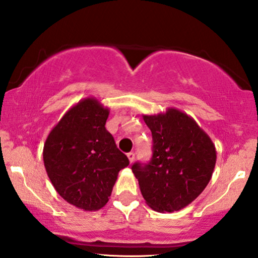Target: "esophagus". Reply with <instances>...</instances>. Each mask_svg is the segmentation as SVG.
<instances>
[{
  "label": "esophagus",
  "instance_id": "obj_1",
  "mask_svg": "<svg viewBox=\"0 0 258 258\" xmlns=\"http://www.w3.org/2000/svg\"><path fill=\"white\" fill-rule=\"evenodd\" d=\"M127 158H128V160H130V163H133V161H135V153L133 152H130V153H127Z\"/></svg>",
  "mask_w": 258,
  "mask_h": 258
}]
</instances>
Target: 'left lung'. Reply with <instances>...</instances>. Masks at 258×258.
<instances>
[{"instance_id":"left-lung-1","label":"left lung","mask_w":258,"mask_h":258,"mask_svg":"<svg viewBox=\"0 0 258 258\" xmlns=\"http://www.w3.org/2000/svg\"><path fill=\"white\" fill-rule=\"evenodd\" d=\"M152 132L150 163L132 165L146 204L158 212L179 211L210 181L217 159L212 143L194 118L179 109L143 115Z\"/></svg>"}]
</instances>
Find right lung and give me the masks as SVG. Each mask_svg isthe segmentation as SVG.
I'll return each instance as SVG.
<instances>
[{
    "instance_id": "obj_1",
    "label": "right lung",
    "mask_w": 258,
    "mask_h": 258,
    "mask_svg": "<svg viewBox=\"0 0 258 258\" xmlns=\"http://www.w3.org/2000/svg\"><path fill=\"white\" fill-rule=\"evenodd\" d=\"M109 108L85 98L64 113L43 146V163L55 190L67 203L97 211L111 197L120 170L130 164L106 130Z\"/></svg>"
}]
</instances>
